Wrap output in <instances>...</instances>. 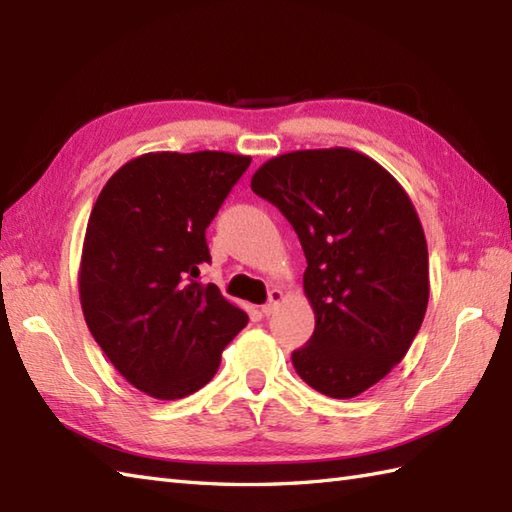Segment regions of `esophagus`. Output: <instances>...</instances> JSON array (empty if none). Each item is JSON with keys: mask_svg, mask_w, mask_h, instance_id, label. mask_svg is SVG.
Wrapping results in <instances>:
<instances>
[{"mask_svg": "<svg viewBox=\"0 0 512 512\" xmlns=\"http://www.w3.org/2000/svg\"><path fill=\"white\" fill-rule=\"evenodd\" d=\"M281 301H284V292H281V290H270V295H268V301L264 303V306H262V312L266 314V317H270V314H273L275 310H277V306H279V303Z\"/></svg>", "mask_w": 512, "mask_h": 512, "instance_id": "obj_1", "label": "esophagus"}]
</instances>
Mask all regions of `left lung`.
<instances>
[{"instance_id":"1","label":"left lung","mask_w":512,"mask_h":512,"mask_svg":"<svg viewBox=\"0 0 512 512\" xmlns=\"http://www.w3.org/2000/svg\"><path fill=\"white\" fill-rule=\"evenodd\" d=\"M250 189L295 228L314 332L292 365L330 398H354L394 369L429 303L427 239L407 191L347 147L266 160Z\"/></svg>"}]
</instances>
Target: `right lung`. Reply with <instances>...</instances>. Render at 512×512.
I'll return each instance as SVG.
<instances>
[{
  "label": "right lung",
  "instance_id": "add662e5",
  "mask_svg": "<svg viewBox=\"0 0 512 512\" xmlns=\"http://www.w3.org/2000/svg\"><path fill=\"white\" fill-rule=\"evenodd\" d=\"M250 156L151 151L107 180L90 213L79 266L85 323L127 383L178 400L215 376L248 314L215 284L204 231Z\"/></svg>",
  "mask_w": 512,
  "mask_h": 512
}]
</instances>
